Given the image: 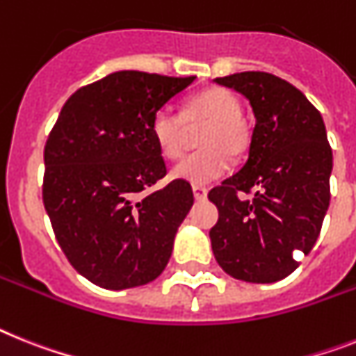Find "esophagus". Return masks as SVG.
Returning <instances> with one entry per match:
<instances>
[{
	"label": "esophagus",
	"instance_id": "esophagus-1",
	"mask_svg": "<svg viewBox=\"0 0 356 356\" xmlns=\"http://www.w3.org/2000/svg\"><path fill=\"white\" fill-rule=\"evenodd\" d=\"M193 197H195V201H204L208 197V190L204 186H193Z\"/></svg>",
	"mask_w": 356,
	"mask_h": 356
}]
</instances>
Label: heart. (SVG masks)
Masks as SVG:
<instances>
[{
	"mask_svg": "<svg viewBox=\"0 0 356 356\" xmlns=\"http://www.w3.org/2000/svg\"><path fill=\"white\" fill-rule=\"evenodd\" d=\"M243 104L237 95L222 86L195 92L184 101L183 113L164 106L152 119V136L161 155L173 161L186 146L190 127H201L202 150L186 155L172 170V177L193 186L210 184L229 170V155L238 157L250 146V130L241 118Z\"/></svg>",
	"mask_w": 356,
	"mask_h": 356,
	"instance_id": "heart-1",
	"label": "heart"
}]
</instances>
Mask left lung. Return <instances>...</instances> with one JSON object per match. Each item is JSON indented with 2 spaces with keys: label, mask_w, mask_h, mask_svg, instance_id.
<instances>
[{
  "label": "left lung",
  "mask_w": 356,
  "mask_h": 356,
  "mask_svg": "<svg viewBox=\"0 0 356 356\" xmlns=\"http://www.w3.org/2000/svg\"><path fill=\"white\" fill-rule=\"evenodd\" d=\"M215 83L243 94L257 121L243 168L208 193L219 210L211 250L234 279L277 282L298 268L297 250L312 252L330 206L333 154L324 121L302 92L268 72ZM252 189V202L236 195Z\"/></svg>",
  "instance_id": "obj_1"
}]
</instances>
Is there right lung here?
Masks as SVG:
<instances>
[{
  "label": "right lung",
  "mask_w": 356,
  "mask_h": 356,
  "mask_svg": "<svg viewBox=\"0 0 356 356\" xmlns=\"http://www.w3.org/2000/svg\"><path fill=\"white\" fill-rule=\"evenodd\" d=\"M195 81L137 70L113 72L68 97L44 145L43 202L68 262L106 289L157 279L192 186L172 181L152 136L155 112Z\"/></svg>",
  "instance_id": "1"
}]
</instances>
